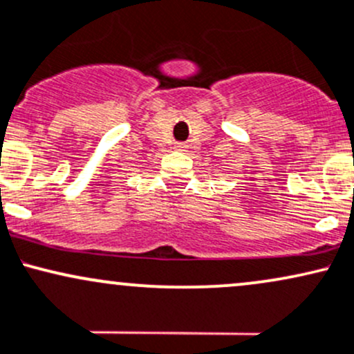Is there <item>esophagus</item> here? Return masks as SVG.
Here are the masks:
<instances>
[{
    "label": "esophagus",
    "instance_id": "obj_1",
    "mask_svg": "<svg viewBox=\"0 0 354 354\" xmlns=\"http://www.w3.org/2000/svg\"><path fill=\"white\" fill-rule=\"evenodd\" d=\"M174 149L178 150V152H182V150H185V145L184 144H177L176 147H174Z\"/></svg>",
    "mask_w": 354,
    "mask_h": 354
}]
</instances>
